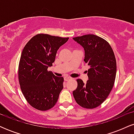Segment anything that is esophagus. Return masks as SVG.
<instances>
[{
  "mask_svg": "<svg viewBox=\"0 0 134 134\" xmlns=\"http://www.w3.org/2000/svg\"><path fill=\"white\" fill-rule=\"evenodd\" d=\"M71 78L69 77H64V80H65V81H68L69 80H70Z\"/></svg>",
  "mask_w": 134,
  "mask_h": 134,
  "instance_id": "34e87169",
  "label": "esophagus"
}]
</instances>
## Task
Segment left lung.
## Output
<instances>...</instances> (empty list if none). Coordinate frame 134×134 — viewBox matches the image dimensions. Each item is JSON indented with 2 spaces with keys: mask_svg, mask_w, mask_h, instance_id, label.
I'll list each match as a JSON object with an SVG mask.
<instances>
[{
  "mask_svg": "<svg viewBox=\"0 0 134 134\" xmlns=\"http://www.w3.org/2000/svg\"><path fill=\"white\" fill-rule=\"evenodd\" d=\"M73 39L84 48V61L90 67L86 84L77 79L74 98L81 107L95 108L105 101L114 85L116 73L114 52L107 41L96 35H86Z\"/></svg>",
  "mask_w": 134,
  "mask_h": 134,
  "instance_id": "obj_1",
  "label": "left lung"
}]
</instances>
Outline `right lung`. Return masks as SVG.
Masks as SVG:
<instances>
[{"label": "right lung", "instance_id": "add662e5", "mask_svg": "<svg viewBox=\"0 0 134 134\" xmlns=\"http://www.w3.org/2000/svg\"><path fill=\"white\" fill-rule=\"evenodd\" d=\"M69 38L38 34L23 48L18 67L21 90L32 107L40 111L53 108L62 90L64 77L48 70L52 66L60 47Z\"/></svg>", "mask_w": 134, "mask_h": 134}]
</instances>
